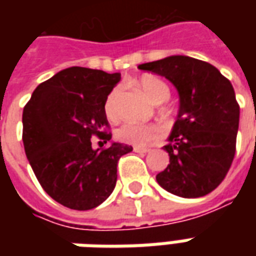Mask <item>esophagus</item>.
Returning a JSON list of instances; mask_svg holds the SVG:
<instances>
[{"instance_id":"esophagus-1","label":"esophagus","mask_w":256,"mask_h":256,"mask_svg":"<svg viewBox=\"0 0 256 256\" xmlns=\"http://www.w3.org/2000/svg\"><path fill=\"white\" fill-rule=\"evenodd\" d=\"M134 152H138V154H146V152H150V148H146V146H134L133 148Z\"/></svg>"}]
</instances>
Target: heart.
Returning a JSON list of instances; mask_svg holds the SVG:
<instances>
[{
    "instance_id": "1",
    "label": "heart",
    "mask_w": 256,
    "mask_h": 256,
    "mask_svg": "<svg viewBox=\"0 0 256 256\" xmlns=\"http://www.w3.org/2000/svg\"><path fill=\"white\" fill-rule=\"evenodd\" d=\"M140 90L144 93L152 102L162 104L170 97V89L164 80L154 75H145L140 79ZM120 90L115 88L110 92L106 100V114L110 119L118 116V98ZM163 134V128L158 124H142V123L126 122L116 130V138L130 145H145L159 138Z\"/></svg>"
}]
</instances>
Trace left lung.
Returning <instances> with one entry per match:
<instances>
[{
  "label": "left lung",
  "mask_w": 256,
  "mask_h": 256,
  "mask_svg": "<svg viewBox=\"0 0 256 256\" xmlns=\"http://www.w3.org/2000/svg\"><path fill=\"white\" fill-rule=\"evenodd\" d=\"M138 68L168 79L180 96L177 120L163 146L170 164L156 181L181 198L208 194L224 181L236 152L240 106L230 80L189 56H168Z\"/></svg>",
  "instance_id": "obj_1"
}]
</instances>
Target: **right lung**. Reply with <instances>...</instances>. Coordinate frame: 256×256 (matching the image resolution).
I'll return each instance as SVG.
<instances>
[{"label": "right lung", "mask_w": 256, "mask_h": 256, "mask_svg": "<svg viewBox=\"0 0 256 256\" xmlns=\"http://www.w3.org/2000/svg\"><path fill=\"white\" fill-rule=\"evenodd\" d=\"M120 74L70 67L36 86L23 110V144L44 190L71 210H92L110 198L116 185L120 156L133 148L112 142L93 150L90 138L104 142L106 100Z\"/></svg>", "instance_id": "1"}]
</instances>
